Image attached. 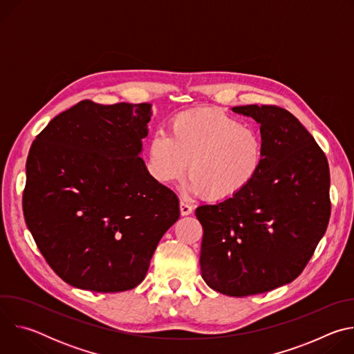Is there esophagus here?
<instances>
[{
  "instance_id": "1",
  "label": "esophagus",
  "mask_w": 354,
  "mask_h": 354,
  "mask_svg": "<svg viewBox=\"0 0 354 354\" xmlns=\"http://www.w3.org/2000/svg\"><path fill=\"white\" fill-rule=\"evenodd\" d=\"M179 207H180V214H182V216H189V214H192V212H193V207L187 203V201H185V200H180Z\"/></svg>"
}]
</instances>
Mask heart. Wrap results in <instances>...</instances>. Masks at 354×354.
Segmentation results:
<instances>
[{
	"instance_id": "1",
	"label": "heart",
	"mask_w": 354,
	"mask_h": 354,
	"mask_svg": "<svg viewBox=\"0 0 354 354\" xmlns=\"http://www.w3.org/2000/svg\"><path fill=\"white\" fill-rule=\"evenodd\" d=\"M261 131L218 109L178 115L169 136L157 131L148 145V168L161 183L179 180L187 171V190L224 201L243 192L262 169Z\"/></svg>"
}]
</instances>
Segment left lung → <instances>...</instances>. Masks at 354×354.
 <instances>
[{
  "mask_svg": "<svg viewBox=\"0 0 354 354\" xmlns=\"http://www.w3.org/2000/svg\"><path fill=\"white\" fill-rule=\"evenodd\" d=\"M261 124L262 169L238 196L203 205L201 277L213 290L245 297L291 283L324 236L329 216V165L295 116L270 105L235 106Z\"/></svg>",
  "mask_w": 354,
  "mask_h": 354,
  "instance_id": "1",
  "label": "left lung"
}]
</instances>
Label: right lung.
Segmentation results:
<instances>
[{
    "label": "right lung",
    "instance_id": "add662e5",
    "mask_svg": "<svg viewBox=\"0 0 354 354\" xmlns=\"http://www.w3.org/2000/svg\"><path fill=\"white\" fill-rule=\"evenodd\" d=\"M151 106L81 100L30 147L25 221L46 262L73 287L134 288L180 216L176 194L140 157Z\"/></svg>",
    "mask_w": 354,
    "mask_h": 354
}]
</instances>
